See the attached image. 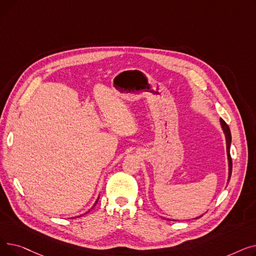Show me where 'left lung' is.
I'll use <instances>...</instances> for the list:
<instances>
[{
	"label": "left lung",
	"instance_id": "8db88e82",
	"mask_svg": "<svg viewBox=\"0 0 256 256\" xmlns=\"http://www.w3.org/2000/svg\"><path fill=\"white\" fill-rule=\"evenodd\" d=\"M220 124L221 126L224 130L225 137H226V146H227V156H228V164H230V176H228V180H230L232 176V156H230V143H232V134H230V126H227V124L223 119H220Z\"/></svg>",
	"mask_w": 256,
	"mask_h": 256
}]
</instances>
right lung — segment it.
I'll return each mask as SVG.
<instances>
[{"instance_id":"obj_1","label":"right lung","mask_w":256,"mask_h":256,"mask_svg":"<svg viewBox=\"0 0 256 256\" xmlns=\"http://www.w3.org/2000/svg\"><path fill=\"white\" fill-rule=\"evenodd\" d=\"M98 200H96V204H94V206H96V204H98ZM94 206H93V208H94Z\"/></svg>"}]
</instances>
